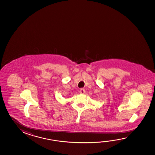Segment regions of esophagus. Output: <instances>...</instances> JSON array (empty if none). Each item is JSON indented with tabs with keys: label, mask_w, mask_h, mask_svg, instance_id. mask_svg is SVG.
Here are the masks:
<instances>
[{
	"label": "esophagus",
	"mask_w": 155,
	"mask_h": 155,
	"mask_svg": "<svg viewBox=\"0 0 155 155\" xmlns=\"http://www.w3.org/2000/svg\"><path fill=\"white\" fill-rule=\"evenodd\" d=\"M79 92H80V94H84V93L85 92V89H80Z\"/></svg>",
	"instance_id": "1"
}]
</instances>
